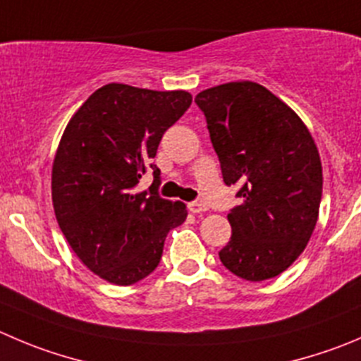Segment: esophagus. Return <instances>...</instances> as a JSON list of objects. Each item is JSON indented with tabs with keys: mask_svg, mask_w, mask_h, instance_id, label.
I'll return each mask as SVG.
<instances>
[{
	"mask_svg": "<svg viewBox=\"0 0 361 361\" xmlns=\"http://www.w3.org/2000/svg\"><path fill=\"white\" fill-rule=\"evenodd\" d=\"M188 209H190L191 212H195V214H200V212H205L207 211V205L205 204H202V202H190V204H188Z\"/></svg>",
	"mask_w": 361,
	"mask_h": 361,
	"instance_id": "1",
	"label": "esophagus"
}]
</instances>
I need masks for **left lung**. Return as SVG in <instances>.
Instances as JSON below:
<instances>
[{
    "instance_id": "1",
    "label": "left lung",
    "mask_w": 361,
    "mask_h": 361,
    "mask_svg": "<svg viewBox=\"0 0 361 361\" xmlns=\"http://www.w3.org/2000/svg\"><path fill=\"white\" fill-rule=\"evenodd\" d=\"M204 111L226 186L241 205L226 216L232 235L223 266L248 281L274 278L303 253L322 197V166L303 120L253 81L207 88L195 97Z\"/></svg>"
}]
</instances>
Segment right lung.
Here are the masks:
<instances>
[{"mask_svg":"<svg viewBox=\"0 0 361 361\" xmlns=\"http://www.w3.org/2000/svg\"><path fill=\"white\" fill-rule=\"evenodd\" d=\"M191 106L184 90L156 92L109 83L85 101L58 145L53 207L65 239L81 262L115 286H133L159 264L166 234L183 225V202L157 193L154 164L168 127ZM147 169L149 192L134 188Z\"/></svg>","mask_w":361,"mask_h":361,"instance_id":"obj_1","label":"right lung"}]
</instances>
